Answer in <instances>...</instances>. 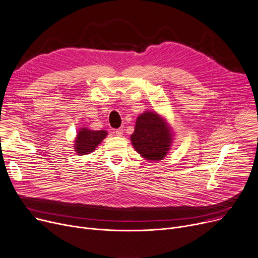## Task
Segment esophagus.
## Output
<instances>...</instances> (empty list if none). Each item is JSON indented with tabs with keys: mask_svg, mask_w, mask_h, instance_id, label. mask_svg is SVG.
Returning a JSON list of instances; mask_svg holds the SVG:
<instances>
[{
	"mask_svg": "<svg viewBox=\"0 0 258 258\" xmlns=\"http://www.w3.org/2000/svg\"><path fill=\"white\" fill-rule=\"evenodd\" d=\"M114 133H115V135H116V136H122V135H123V128L115 129Z\"/></svg>",
	"mask_w": 258,
	"mask_h": 258,
	"instance_id": "1",
	"label": "esophagus"
}]
</instances>
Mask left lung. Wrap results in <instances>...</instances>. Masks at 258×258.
Listing matches in <instances>:
<instances>
[{"mask_svg": "<svg viewBox=\"0 0 258 258\" xmlns=\"http://www.w3.org/2000/svg\"><path fill=\"white\" fill-rule=\"evenodd\" d=\"M131 143L136 152L147 160L158 161L171 148L173 133L169 124L155 111H145L136 119Z\"/></svg>", "mask_w": 258, "mask_h": 258, "instance_id": "left-lung-1", "label": "left lung"}]
</instances>
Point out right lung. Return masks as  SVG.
I'll return each instance as SVG.
<instances>
[{
  "label": "right lung",
  "mask_w": 258,
  "mask_h": 258,
  "mask_svg": "<svg viewBox=\"0 0 258 258\" xmlns=\"http://www.w3.org/2000/svg\"><path fill=\"white\" fill-rule=\"evenodd\" d=\"M107 136L105 130L94 131L86 127L79 129L75 140V151L79 155H86L94 152V150L101 144V142Z\"/></svg>",
  "instance_id": "1"
}]
</instances>
